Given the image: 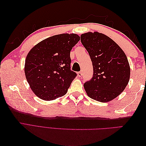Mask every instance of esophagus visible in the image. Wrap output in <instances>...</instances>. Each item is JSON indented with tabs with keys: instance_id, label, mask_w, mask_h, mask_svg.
<instances>
[{
	"instance_id": "34e87169",
	"label": "esophagus",
	"mask_w": 146,
	"mask_h": 146,
	"mask_svg": "<svg viewBox=\"0 0 146 146\" xmlns=\"http://www.w3.org/2000/svg\"><path fill=\"white\" fill-rule=\"evenodd\" d=\"M77 76L79 77H81L82 76V73L81 72H78L77 73Z\"/></svg>"
}]
</instances>
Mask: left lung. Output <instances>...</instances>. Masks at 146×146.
Returning a JSON list of instances; mask_svg holds the SVG:
<instances>
[{
	"label": "left lung",
	"mask_w": 146,
	"mask_h": 146,
	"mask_svg": "<svg viewBox=\"0 0 146 146\" xmlns=\"http://www.w3.org/2000/svg\"><path fill=\"white\" fill-rule=\"evenodd\" d=\"M81 42L89 53L93 77L84 84L90 98L100 102L115 99L130 80V68L124 52L107 35L98 32L81 35Z\"/></svg>",
	"instance_id": "8db88e82"
}]
</instances>
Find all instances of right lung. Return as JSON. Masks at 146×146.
Returning <instances> with one entry per match:
<instances>
[{
	"instance_id": "obj_1",
	"label": "right lung",
	"mask_w": 146,
	"mask_h": 146,
	"mask_svg": "<svg viewBox=\"0 0 146 146\" xmlns=\"http://www.w3.org/2000/svg\"><path fill=\"white\" fill-rule=\"evenodd\" d=\"M76 33L47 38L35 45L26 56L24 72L30 88L44 100L66 94L77 74L70 70V52L80 41Z\"/></svg>"
}]
</instances>
